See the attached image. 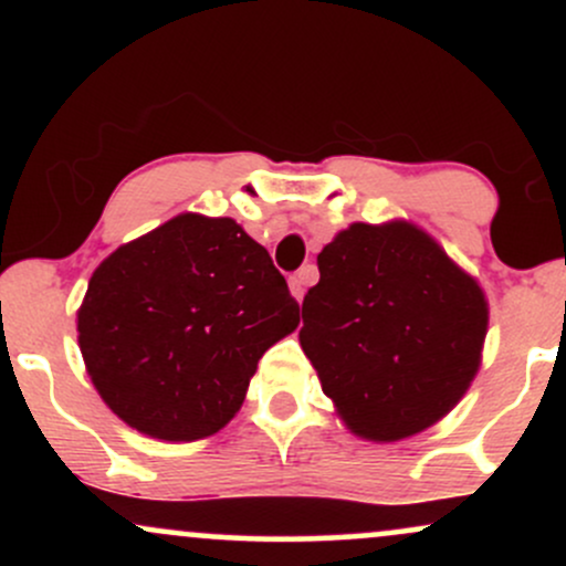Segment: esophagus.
I'll list each match as a JSON object with an SVG mask.
<instances>
[{
    "label": "esophagus",
    "mask_w": 566,
    "mask_h": 566,
    "mask_svg": "<svg viewBox=\"0 0 566 566\" xmlns=\"http://www.w3.org/2000/svg\"><path fill=\"white\" fill-rule=\"evenodd\" d=\"M314 279H316V265H303L301 271H295V274L290 276L292 295H295L297 301H303L305 290H308V284H314Z\"/></svg>",
    "instance_id": "obj_1"
}]
</instances>
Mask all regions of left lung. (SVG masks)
Masks as SVG:
<instances>
[{
	"label": "left lung",
	"instance_id": "8db88e82",
	"mask_svg": "<svg viewBox=\"0 0 566 566\" xmlns=\"http://www.w3.org/2000/svg\"><path fill=\"white\" fill-rule=\"evenodd\" d=\"M316 263L301 346L350 431L396 441L437 423L479 369L482 287L409 223H354Z\"/></svg>",
	"mask_w": 566,
	"mask_h": 566
}]
</instances>
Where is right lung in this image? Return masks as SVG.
Returning a JSON list of instances; mask_svg holds the SVG:
<instances>
[{
  "mask_svg": "<svg viewBox=\"0 0 566 566\" xmlns=\"http://www.w3.org/2000/svg\"><path fill=\"white\" fill-rule=\"evenodd\" d=\"M80 348L97 394L148 437H212L242 407L258 359L301 322L255 239L231 218L178 216L95 269Z\"/></svg>",
  "mask_w": 566,
  "mask_h": 566,
  "instance_id": "obj_1",
  "label": "right lung"
}]
</instances>
